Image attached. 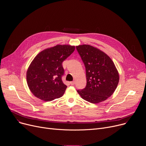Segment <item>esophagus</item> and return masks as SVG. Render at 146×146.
I'll list each match as a JSON object with an SVG mask.
<instances>
[{"instance_id": "1", "label": "esophagus", "mask_w": 146, "mask_h": 146, "mask_svg": "<svg viewBox=\"0 0 146 146\" xmlns=\"http://www.w3.org/2000/svg\"><path fill=\"white\" fill-rule=\"evenodd\" d=\"M70 84L71 85H74V84H75V81H73L70 82Z\"/></svg>"}]
</instances>
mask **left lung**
I'll return each mask as SVG.
<instances>
[{
	"label": "left lung",
	"instance_id": "obj_1",
	"mask_svg": "<svg viewBox=\"0 0 146 146\" xmlns=\"http://www.w3.org/2000/svg\"><path fill=\"white\" fill-rule=\"evenodd\" d=\"M76 49L85 65L87 78L86 87L77 92L92 103L106 100L114 93L119 82L114 62L105 52L90 45H80Z\"/></svg>",
	"mask_w": 146,
	"mask_h": 146
}]
</instances>
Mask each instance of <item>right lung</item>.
<instances>
[{
    "label": "right lung",
    "instance_id": "1",
    "mask_svg": "<svg viewBox=\"0 0 146 146\" xmlns=\"http://www.w3.org/2000/svg\"><path fill=\"white\" fill-rule=\"evenodd\" d=\"M74 50V46L57 45L36 55L27 73L28 86L36 97L50 102L64 95L67 86L62 80L64 74L62 62Z\"/></svg>",
    "mask_w": 146,
    "mask_h": 146
}]
</instances>
